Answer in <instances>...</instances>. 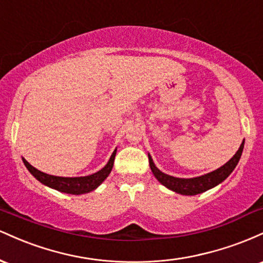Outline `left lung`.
Wrapping results in <instances>:
<instances>
[{
  "label": "left lung",
  "instance_id": "left-lung-1",
  "mask_svg": "<svg viewBox=\"0 0 263 263\" xmlns=\"http://www.w3.org/2000/svg\"><path fill=\"white\" fill-rule=\"evenodd\" d=\"M243 144H245V141L241 143L240 148L236 153H235L234 157L229 161L228 163H225L222 167L218 168L216 171L210 172V173L204 174V176L200 177H195V178H176L168 176V174L163 173L156 167L155 163H153L152 157L148 155V159H149V167L152 173L155 174V177L157 178L159 183L163 184L164 186H167L168 189L173 190V192L178 193V194H183V195H197L200 194V193L206 192L214 186H216L218 184L228 178L230 174L232 173V171L235 170V167L237 165L238 161H240L241 155H242L243 151Z\"/></svg>",
  "mask_w": 263,
  "mask_h": 263
}]
</instances>
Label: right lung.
I'll list each match as a JSON object with an SVG mask.
<instances>
[{
  "instance_id": "obj_1",
  "label": "right lung",
  "mask_w": 263,
  "mask_h": 263,
  "mask_svg": "<svg viewBox=\"0 0 263 263\" xmlns=\"http://www.w3.org/2000/svg\"><path fill=\"white\" fill-rule=\"evenodd\" d=\"M115 156H116V149H115L112 155H111L107 164L105 165L102 170L96 172V173L90 174V176H86V177H73V178L55 177V176H50V174L43 173V172L38 171L37 168H34L33 165L29 164L25 158L22 159H23V163H25V165L27 167V170L31 172L32 176L34 177L35 179H38L42 184L49 186V188L58 190V192L66 193V194L79 195V194H85V193L92 192L93 189L98 188V186L100 185L105 179H106L114 167Z\"/></svg>"
}]
</instances>
